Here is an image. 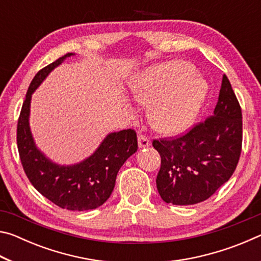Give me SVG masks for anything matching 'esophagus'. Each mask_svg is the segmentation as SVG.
Wrapping results in <instances>:
<instances>
[{"label": "esophagus", "instance_id": "esophagus-1", "mask_svg": "<svg viewBox=\"0 0 261 261\" xmlns=\"http://www.w3.org/2000/svg\"><path fill=\"white\" fill-rule=\"evenodd\" d=\"M149 145H151V141L147 138L146 136L144 135H140L138 137V146L139 148H145V147H148Z\"/></svg>", "mask_w": 261, "mask_h": 261}]
</instances>
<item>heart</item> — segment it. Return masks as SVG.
Segmentation results:
<instances>
[{
	"label": "heart",
	"mask_w": 261,
	"mask_h": 261,
	"mask_svg": "<svg viewBox=\"0 0 261 261\" xmlns=\"http://www.w3.org/2000/svg\"><path fill=\"white\" fill-rule=\"evenodd\" d=\"M184 62H170L141 72L131 87L137 102L149 108V121L163 135L188 129L204 102L207 86Z\"/></svg>",
	"instance_id": "obj_1"
}]
</instances>
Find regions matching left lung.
Masks as SVG:
<instances>
[{
    "instance_id": "1",
    "label": "left lung",
    "mask_w": 261,
    "mask_h": 261,
    "mask_svg": "<svg viewBox=\"0 0 261 261\" xmlns=\"http://www.w3.org/2000/svg\"><path fill=\"white\" fill-rule=\"evenodd\" d=\"M242 109L223 76L213 115L178 138L153 140L161 156L156 188L163 201L193 205L231 177L242 151Z\"/></svg>"
}]
</instances>
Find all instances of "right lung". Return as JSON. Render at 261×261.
<instances>
[{
	"mask_svg": "<svg viewBox=\"0 0 261 261\" xmlns=\"http://www.w3.org/2000/svg\"><path fill=\"white\" fill-rule=\"evenodd\" d=\"M68 53L35 74L26 93L17 124V145L21 165L30 182L48 200L61 208L87 211L98 208L112 194L120 168L138 149L137 135L132 129L109 134L85 160L71 166H60L46 158L37 147L30 129L32 93Z\"/></svg>",
	"mask_w": 261,
	"mask_h": 261,
	"instance_id": "add662e5",
	"label": "right lung"
}]
</instances>
